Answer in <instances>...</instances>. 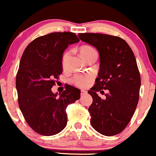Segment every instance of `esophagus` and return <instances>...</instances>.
<instances>
[{
	"label": "esophagus",
	"mask_w": 156,
	"mask_h": 156,
	"mask_svg": "<svg viewBox=\"0 0 156 156\" xmlns=\"http://www.w3.org/2000/svg\"><path fill=\"white\" fill-rule=\"evenodd\" d=\"M86 93V91H85V90H81V92H80V95H85V94Z\"/></svg>",
	"instance_id": "34e87169"
}]
</instances>
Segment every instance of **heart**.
I'll use <instances>...</instances> for the list:
<instances>
[{
    "mask_svg": "<svg viewBox=\"0 0 156 156\" xmlns=\"http://www.w3.org/2000/svg\"><path fill=\"white\" fill-rule=\"evenodd\" d=\"M80 53L82 58L86 60L89 57L93 55H97V51L93 47L90 45H83L80 48ZM70 51H66L62 57V67L64 69L67 67L69 59H70ZM92 80V76L90 75H76L72 79V83H74L79 87H85L87 86Z\"/></svg>",
    "mask_w": 156,
    "mask_h": 156,
    "instance_id": "obj_1",
    "label": "heart"
}]
</instances>
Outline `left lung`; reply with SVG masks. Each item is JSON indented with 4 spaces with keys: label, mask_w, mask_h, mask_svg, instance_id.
Segmentation results:
<instances>
[{
    "label": "left lung",
    "mask_w": 156,
    "mask_h": 156,
    "mask_svg": "<svg viewBox=\"0 0 156 156\" xmlns=\"http://www.w3.org/2000/svg\"><path fill=\"white\" fill-rule=\"evenodd\" d=\"M83 41L99 52L100 68L95 84L88 91L92 97L89 108L90 123L107 136L120 133L130 121L140 97V74L132 49L123 38L100 33H80ZM108 89L105 100L97 94Z\"/></svg>",
    "instance_id": "left-lung-1"
}]
</instances>
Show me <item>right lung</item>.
Returning <instances> with one entry per match:
<instances>
[{
  "label": "right lung",
  "mask_w": 156,
  "mask_h": 156,
  "mask_svg": "<svg viewBox=\"0 0 156 156\" xmlns=\"http://www.w3.org/2000/svg\"><path fill=\"white\" fill-rule=\"evenodd\" d=\"M79 41L73 32H52L34 39L23 54L16 77L18 103L27 124L38 134L52 136L64 130L66 108L80 99V90L70 85L59 95L51 91L62 73L64 50Z\"/></svg>",
  "instance_id": "right-lung-1"
}]
</instances>
